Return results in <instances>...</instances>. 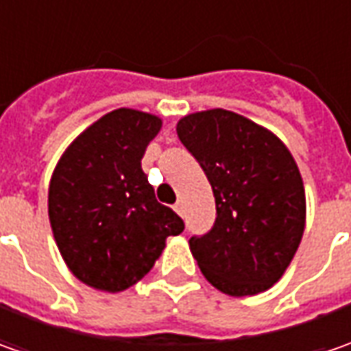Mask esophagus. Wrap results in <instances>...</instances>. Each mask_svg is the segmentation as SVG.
Returning a JSON list of instances; mask_svg holds the SVG:
<instances>
[{
	"label": "esophagus",
	"mask_w": 351,
	"mask_h": 351,
	"mask_svg": "<svg viewBox=\"0 0 351 351\" xmlns=\"http://www.w3.org/2000/svg\"><path fill=\"white\" fill-rule=\"evenodd\" d=\"M173 210H176L178 215H183V203H182V201H178V203L173 205Z\"/></svg>",
	"instance_id": "obj_1"
}]
</instances>
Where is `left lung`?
Listing matches in <instances>:
<instances>
[{"instance_id": "left-lung-1", "label": "left lung", "mask_w": 351, "mask_h": 351, "mask_svg": "<svg viewBox=\"0 0 351 351\" xmlns=\"http://www.w3.org/2000/svg\"><path fill=\"white\" fill-rule=\"evenodd\" d=\"M176 130L217 203L213 228L189 238L199 269L230 297L267 291L289 267L304 232L297 162L271 130L226 109L185 115Z\"/></svg>"}]
</instances>
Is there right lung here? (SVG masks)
<instances>
[{
	"instance_id": "1",
	"label": "right lung",
	"mask_w": 351,
	"mask_h": 351,
	"mask_svg": "<svg viewBox=\"0 0 351 351\" xmlns=\"http://www.w3.org/2000/svg\"><path fill=\"white\" fill-rule=\"evenodd\" d=\"M162 119L115 109L95 121L58 160L48 185V219L68 269L107 293L146 276L166 238L183 232L173 210L158 203L142 171L146 146Z\"/></svg>"
}]
</instances>
